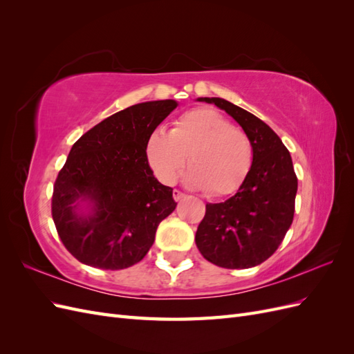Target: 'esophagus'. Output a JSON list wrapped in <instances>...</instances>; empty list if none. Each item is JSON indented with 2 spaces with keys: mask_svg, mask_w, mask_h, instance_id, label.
Listing matches in <instances>:
<instances>
[{
  "mask_svg": "<svg viewBox=\"0 0 354 354\" xmlns=\"http://www.w3.org/2000/svg\"><path fill=\"white\" fill-rule=\"evenodd\" d=\"M185 196H186V195H185V194H181L180 190H174V192H173V198H174V201H176V202L181 201V199H183Z\"/></svg>",
  "mask_w": 354,
  "mask_h": 354,
  "instance_id": "1",
  "label": "esophagus"
}]
</instances>
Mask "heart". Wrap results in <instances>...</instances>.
I'll use <instances>...</instances> for the list:
<instances>
[{"label": "heart", "mask_w": 354, "mask_h": 354, "mask_svg": "<svg viewBox=\"0 0 354 354\" xmlns=\"http://www.w3.org/2000/svg\"><path fill=\"white\" fill-rule=\"evenodd\" d=\"M147 162L164 185H173L186 165L187 183L208 196L236 192L252 165L250 138L217 111L192 109L181 115L168 133L164 128L149 136Z\"/></svg>", "instance_id": "1"}]
</instances>
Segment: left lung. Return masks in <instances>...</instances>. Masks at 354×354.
Here are the masks:
<instances>
[{
	"instance_id": "left-lung-1",
	"label": "left lung",
	"mask_w": 354,
	"mask_h": 354,
	"mask_svg": "<svg viewBox=\"0 0 354 354\" xmlns=\"http://www.w3.org/2000/svg\"><path fill=\"white\" fill-rule=\"evenodd\" d=\"M236 121L252 146V165L236 194L207 203L196 230L198 250L224 269H250L277 250L294 218L298 181L291 155L260 118L220 97H199Z\"/></svg>"
}]
</instances>
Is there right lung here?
<instances>
[{
	"label": "right lung",
	"instance_id": "obj_1",
	"mask_svg": "<svg viewBox=\"0 0 354 354\" xmlns=\"http://www.w3.org/2000/svg\"><path fill=\"white\" fill-rule=\"evenodd\" d=\"M178 106L153 100L106 118L72 146L56 178L51 214L78 261L121 270L151 250L159 223L176 209L173 189L149 167L146 143Z\"/></svg>",
	"mask_w": 354,
	"mask_h": 354
}]
</instances>
